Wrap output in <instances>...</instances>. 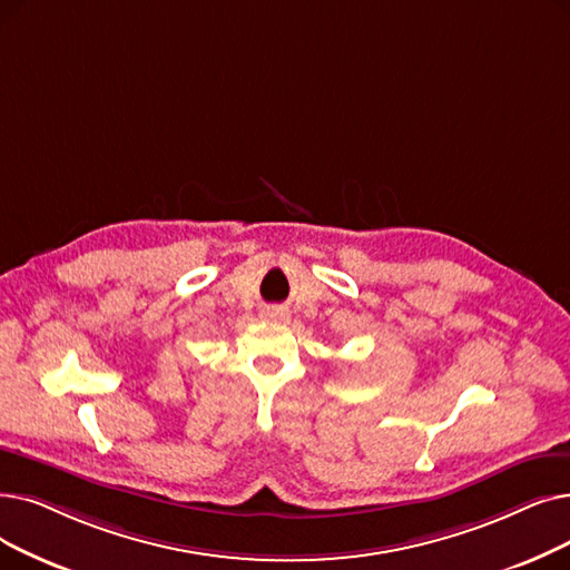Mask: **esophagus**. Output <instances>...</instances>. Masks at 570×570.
I'll use <instances>...</instances> for the list:
<instances>
[{"mask_svg":"<svg viewBox=\"0 0 570 570\" xmlns=\"http://www.w3.org/2000/svg\"><path fill=\"white\" fill-rule=\"evenodd\" d=\"M263 316L269 318V321H284V318H288V312L279 309V307H272V309H265Z\"/></svg>","mask_w":570,"mask_h":570,"instance_id":"esophagus-1","label":"esophagus"}]
</instances>
